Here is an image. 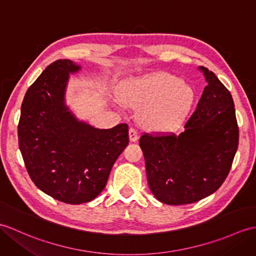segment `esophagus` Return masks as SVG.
Here are the masks:
<instances>
[{"label": "esophagus", "instance_id": "34e87169", "mask_svg": "<svg viewBox=\"0 0 256 256\" xmlns=\"http://www.w3.org/2000/svg\"><path fill=\"white\" fill-rule=\"evenodd\" d=\"M128 136H130V142H136L138 138V130H136L135 128H130V130H128Z\"/></svg>", "mask_w": 256, "mask_h": 256}]
</instances>
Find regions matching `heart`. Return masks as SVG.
Listing matches in <instances>:
<instances>
[{
  "label": "heart",
  "mask_w": 256,
  "mask_h": 256,
  "mask_svg": "<svg viewBox=\"0 0 256 256\" xmlns=\"http://www.w3.org/2000/svg\"><path fill=\"white\" fill-rule=\"evenodd\" d=\"M120 99L130 108L142 109L140 114L142 128L168 133L174 132L186 121L195 92L179 77L157 74L126 82L120 90Z\"/></svg>",
  "instance_id": "heart-1"
}]
</instances>
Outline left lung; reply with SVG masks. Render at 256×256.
<instances>
[{
	"mask_svg": "<svg viewBox=\"0 0 256 256\" xmlns=\"http://www.w3.org/2000/svg\"><path fill=\"white\" fill-rule=\"evenodd\" d=\"M186 130L140 136L148 186L162 203L186 205L210 196L228 176L239 144L232 96L212 70Z\"/></svg>",
	"mask_w": 256,
	"mask_h": 256,
	"instance_id": "1",
	"label": "left lung"
}]
</instances>
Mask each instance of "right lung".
Here are the masks:
<instances>
[{
	"label": "right lung",
	"instance_id": "right-lung-1",
	"mask_svg": "<svg viewBox=\"0 0 256 256\" xmlns=\"http://www.w3.org/2000/svg\"><path fill=\"white\" fill-rule=\"evenodd\" d=\"M80 70L70 60L51 63L26 92L18 123L20 150L36 186L74 205L97 198L128 144V124L96 128L65 106L70 73Z\"/></svg>",
	"mask_w": 256,
	"mask_h": 256
}]
</instances>
